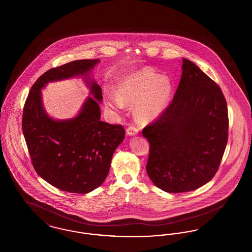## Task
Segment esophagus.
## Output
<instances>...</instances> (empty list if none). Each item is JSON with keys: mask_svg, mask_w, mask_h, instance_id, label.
Segmentation results:
<instances>
[{"mask_svg": "<svg viewBox=\"0 0 252 252\" xmlns=\"http://www.w3.org/2000/svg\"><path fill=\"white\" fill-rule=\"evenodd\" d=\"M138 132H139L138 127L135 126H133V125L129 126L127 127V129H126V133H127L129 136H134V135L138 134Z\"/></svg>", "mask_w": 252, "mask_h": 252, "instance_id": "1", "label": "esophagus"}]
</instances>
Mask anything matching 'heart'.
I'll list each match as a JSON object with an SVG mask.
<instances>
[{
	"label": "heart",
	"mask_w": 252,
	"mask_h": 252,
	"mask_svg": "<svg viewBox=\"0 0 252 252\" xmlns=\"http://www.w3.org/2000/svg\"><path fill=\"white\" fill-rule=\"evenodd\" d=\"M173 83L167 76L145 68L126 76L118 89V96L108 94V108L123 110L125 104H135L134 113L140 121L149 122L158 117L169 106Z\"/></svg>",
	"instance_id": "b5f03b06"
}]
</instances>
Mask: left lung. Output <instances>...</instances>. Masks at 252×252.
<instances>
[{
	"mask_svg": "<svg viewBox=\"0 0 252 252\" xmlns=\"http://www.w3.org/2000/svg\"><path fill=\"white\" fill-rule=\"evenodd\" d=\"M173 101L143 129L149 144L146 172L158 188L190 192L216 175L228 143V107L220 87L183 59Z\"/></svg>",
	"mask_w": 252,
	"mask_h": 252,
	"instance_id": "obj_1",
	"label": "left lung"
}]
</instances>
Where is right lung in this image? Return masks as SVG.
<instances>
[{"mask_svg":"<svg viewBox=\"0 0 252 252\" xmlns=\"http://www.w3.org/2000/svg\"><path fill=\"white\" fill-rule=\"evenodd\" d=\"M99 60H74L40 75L26 98L23 132L32 164L37 175L54 187L87 193L99 187L108 176L111 158L125 139L121 125L100 121L102 90L88 81L90 94L79 114L69 120H54L45 112L41 89L49 82L82 75L88 78Z\"/></svg>","mask_w":252,"mask_h":252,"instance_id":"1","label":"right lung"}]
</instances>
